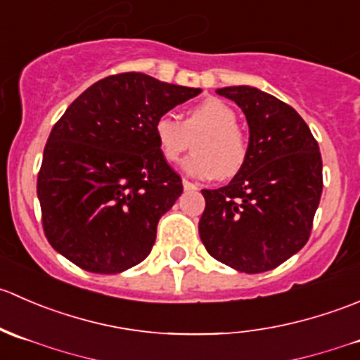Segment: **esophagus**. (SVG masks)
I'll return each instance as SVG.
<instances>
[{
	"mask_svg": "<svg viewBox=\"0 0 360 360\" xmlns=\"http://www.w3.org/2000/svg\"><path fill=\"white\" fill-rule=\"evenodd\" d=\"M183 186H184V190H197V184H193L191 181H188V179H183Z\"/></svg>",
	"mask_w": 360,
	"mask_h": 360,
	"instance_id": "esophagus-1",
	"label": "esophagus"
}]
</instances>
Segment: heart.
I'll use <instances>...</instances> for the list:
<instances>
[{
  "label": "heart",
  "instance_id": "heart-1",
  "mask_svg": "<svg viewBox=\"0 0 360 360\" xmlns=\"http://www.w3.org/2000/svg\"><path fill=\"white\" fill-rule=\"evenodd\" d=\"M153 134L162 157L177 162L195 143V155L186 158L184 170L195 177L235 176L248 158V141L237 127V112L224 101L210 97L195 104L186 112L184 122L172 115L155 120Z\"/></svg>",
  "mask_w": 360,
  "mask_h": 360
}]
</instances>
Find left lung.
<instances>
[{"instance_id": "left-lung-1", "label": "left lung", "mask_w": 360, "mask_h": 360, "mask_svg": "<svg viewBox=\"0 0 360 360\" xmlns=\"http://www.w3.org/2000/svg\"><path fill=\"white\" fill-rule=\"evenodd\" d=\"M216 92L244 111L248 158L226 186L202 190L198 233L207 252L233 270H274L310 237L322 195L319 144L304 120L277 97L248 85Z\"/></svg>"}]
</instances>
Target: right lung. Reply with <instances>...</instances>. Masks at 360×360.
Instances as JSON below:
<instances>
[{
    "label": "right lung",
    "instance_id": "add662e5",
    "mask_svg": "<svg viewBox=\"0 0 360 360\" xmlns=\"http://www.w3.org/2000/svg\"><path fill=\"white\" fill-rule=\"evenodd\" d=\"M200 89L122 72L85 90L53 125L38 174L50 245L92 274H122L146 259L158 221L183 193L153 123Z\"/></svg>",
    "mask_w": 360,
    "mask_h": 360
}]
</instances>
